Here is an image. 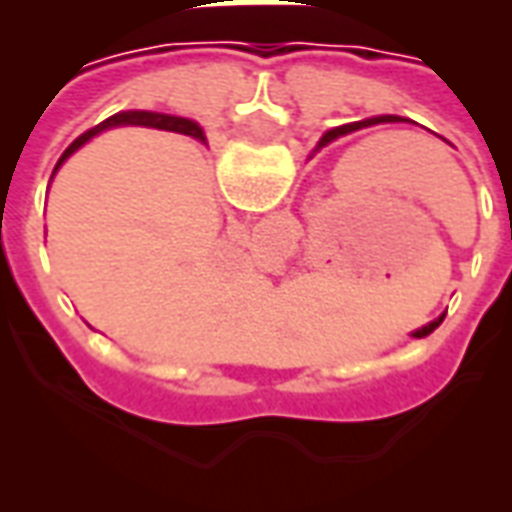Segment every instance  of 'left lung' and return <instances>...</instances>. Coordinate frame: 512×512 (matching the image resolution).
<instances>
[{
  "label": "left lung",
  "instance_id": "1",
  "mask_svg": "<svg viewBox=\"0 0 512 512\" xmlns=\"http://www.w3.org/2000/svg\"><path fill=\"white\" fill-rule=\"evenodd\" d=\"M378 123H403V117L397 115H381V117H367V120H359V123H348V126H340V128H332V131H326L321 139V147L326 145V142H332V139H337V136H345L351 134V131H359V128H367V126H378ZM447 315V312H444ZM444 315H439L436 321H430L428 326H422V329H417V332L411 334V337H428L433 329H439V323L444 321Z\"/></svg>",
  "mask_w": 512,
  "mask_h": 512
}]
</instances>
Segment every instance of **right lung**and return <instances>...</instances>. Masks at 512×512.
<instances>
[{
    "label": "right lung",
    "mask_w": 512,
    "mask_h": 512,
    "mask_svg": "<svg viewBox=\"0 0 512 512\" xmlns=\"http://www.w3.org/2000/svg\"><path fill=\"white\" fill-rule=\"evenodd\" d=\"M115 126H150V128H164V131H178V134H186V136H194V139H200V142H205V134H202V128L194 123V120H186V117H172V115H158V112H120V115H112L109 120H104V123H98L95 128H90V131H84L76 142H73L65 153H62V158L57 161V167H60L65 158L71 156V153H76L79 147L84 145V142H90L95 134H101V131H106V128H115ZM57 167H54V172H57Z\"/></svg>",
    "instance_id": "1"
}]
</instances>
